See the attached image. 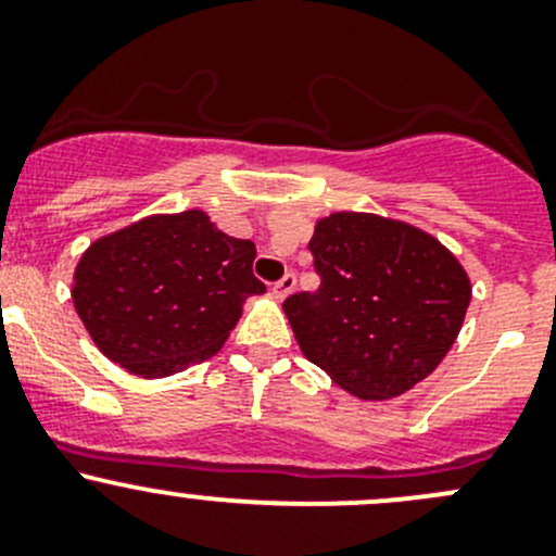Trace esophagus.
Here are the masks:
<instances>
[{
	"instance_id": "34e87169",
	"label": "esophagus",
	"mask_w": 556,
	"mask_h": 556,
	"mask_svg": "<svg viewBox=\"0 0 556 556\" xmlns=\"http://www.w3.org/2000/svg\"><path fill=\"white\" fill-rule=\"evenodd\" d=\"M294 283H296L294 273H286L283 278H280V280H276V283H273V294H276L278 300H283V296H289L291 291H294Z\"/></svg>"
}]
</instances>
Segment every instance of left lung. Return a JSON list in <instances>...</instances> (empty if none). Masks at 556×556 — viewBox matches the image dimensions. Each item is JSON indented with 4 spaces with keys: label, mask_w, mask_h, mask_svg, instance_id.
<instances>
[{
    "label": "left lung",
    "mask_w": 556,
    "mask_h": 556,
    "mask_svg": "<svg viewBox=\"0 0 556 556\" xmlns=\"http://www.w3.org/2000/svg\"><path fill=\"white\" fill-rule=\"evenodd\" d=\"M307 249L321 283L283 302L305 359L362 400L397 397L441 365L470 280L435 238L370 213H332Z\"/></svg>",
    "instance_id": "1"
}]
</instances>
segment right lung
<instances>
[{"label": "right lung", "instance_id": "1", "mask_svg": "<svg viewBox=\"0 0 556 556\" xmlns=\"http://www.w3.org/2000/svg\"><path fill=\"white\" fill-rule=\"evenodd\" d=\"M256 245L224 235L202 211L151 216L97 240L75 270L73 302L108 359L164 378L216 354L243 300L267 289Z\"/></svg>", "mask_w": 556, "mask_h": 556}]
</instances>
